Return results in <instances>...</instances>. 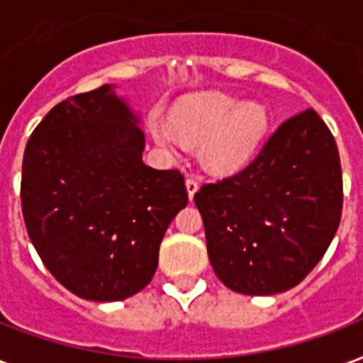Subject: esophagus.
<instances>
[{
    "instance_id": "obj_1",
    "label": "esophagus",
    "mask_w": 363,
    "mask_h": 363,
    "mask_svg": "<svg viewBox=\"0 0 363 363\" xmlns=\"http://www.w3.org/2000/svg\"><path fill=\"white\" fill-rule=\"evenodd\" d=\"M198 188H200L198 181H196V179H192V177H188V179H186V192H188V198H190V200L194 198V194L198 192Z\"/></svg>"
}]
</instances>
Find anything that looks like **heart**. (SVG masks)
<instances>
[{
	"instance_id": "1",
	"label": "heart",
	"mask_w": 363,
	"mask_h": 363,
	"mask_svg": "<svg viewBox=\"0 0 363 363\" xmlns=\"http://www.w3.org/2000/svg\"><path fill=\"white\" fill-rule=\"evenodd\" d=\"M268 129L267 110L245 104L225 93H201L182 99L171 121H152V135L167 150H181L184 143L201 145V160L218 173L240 169L255 156Z\"/></svg>"
}]
</instances>
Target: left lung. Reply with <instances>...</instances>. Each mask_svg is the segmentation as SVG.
I'll return each mask as SVG.
<instances>
[{
    "instance_id": "left-lung-1",
    "label": "left lung",
    "mask_w": 363,
    "mask_h": 363,
    "mask_svg": "<svg viewBox=\"0 0 363 363\" xmlns=\"http://www.w3.org/2000/svg\"><path fill=\"white\" fill-rule=\"evenodd\" d=\"M194 203L218 280L243 295L287 291L320 262L341 223L335 138L308 108L284 121L245 169L203 184Z\"/></svg>"
}]
</instances>
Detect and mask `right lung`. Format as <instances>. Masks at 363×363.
Wrapping results in <instances>:
<instances>
[{
  "label": "right lung",
  "mask_w": 363,
  "mask_h": 363,
  "mask_svg": "<svg viewBox=\"0 0 363 363\" xmlns=\"http://www.w3.org/2000/svg\"><path fill=\"white\" fill-rule=\"evenodd\" d=\"M112 85L59 102L28 140V236L74 295L123 301L150 284L163 234L188 203L181 171L143 162L145 131Z\"/></svg>",
  "instance_id": "1"
}]
</instances>
